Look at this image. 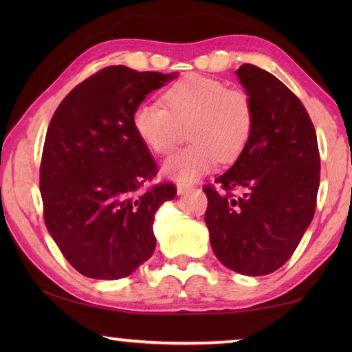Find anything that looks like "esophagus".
Masks as SVG:
<instances>
[{
    "label": "esophagus",
    "mask_w": 352,
    "mask_h": 352,
    "mask_svg": "<svg viewBox=\"0 0 352 352\" xmlns=\"http://www.w3.org/2000/svg\"><path fill=\"white\" fill-rule=\"evenodd\" d=\"M190 189H192V186H190V184H184V183H178V184H177V194H178V195L188 194Z\"/></svg>",
    "instance_id": "1"
}]
</instances>
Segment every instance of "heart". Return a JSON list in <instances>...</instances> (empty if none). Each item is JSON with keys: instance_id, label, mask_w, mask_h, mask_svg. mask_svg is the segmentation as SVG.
Here are the masks:
<instances>
[{"instance_id": "heart-1", "label": "heart", "mask_w": 352, "mask_h": 352, "mask_svg": "<svg viewBox=\"0 0 352 352\" xmlns=\"http://www.w3.org/2000/svg\"><path fill=\"white\" fill-rule=\"evenodd\" d=\"M163 104L142 102L135 109V133L155 153L174 151L184 138L192 141L166 160V177L192 183L216 168L230 163L245 148L254 127V109L248 94L226 88L223 82L190 74L163 94Z\"/></svg>"}]
</instances>
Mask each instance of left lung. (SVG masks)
I'll return each instance as SVG.
<instances>
[{
  "mask_svg": "<svg viewBox=\"0 0 352 352\" xmlns=\"http://www.w3.org/2000/svg\"><path fill=\"white\" fill-rule=\"evenodd\" d=\"M236 74L253 102L254 127L234 164L214 180L222 190L205 186V222L225 267L262 276L289 261L312 222L320 153L305 105L281 80L248 63Z\"/></svg>",
  "mask_w": 352,
  "mask_h": 352,
  "instance_id": "1",
  "label": "left lung"
}]
</instances>
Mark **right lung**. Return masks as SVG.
<instances>
[{"mask_svg":"<svg viewBox=\"0 0 352 352\" xmlns=\"http://www.w3.org/2000/svg\"><path fill=\"white\" fill-rule=\"evenodd\" d=\"M178 74L104 68L58 105L46 132L40 192L46 228L83 276L119 279L151 258L155 212L170 183L142 190L157 163L135 133V109Z\"/></svg>","mask_w":352,"mask_h":352,"instance_id":"add662e5","label":"right lung"}]
</instances>
